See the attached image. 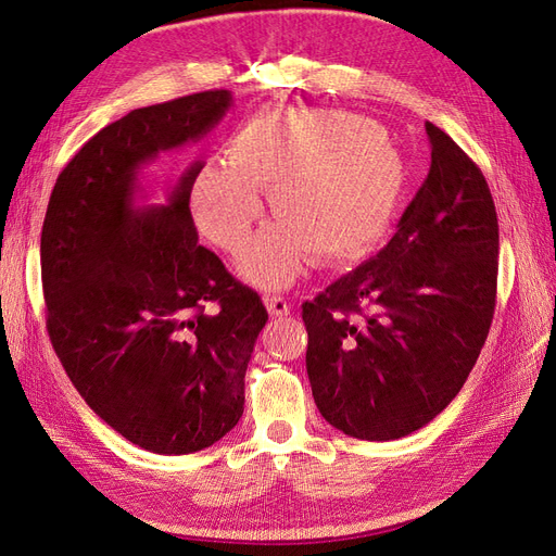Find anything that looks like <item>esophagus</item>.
<instances>
[{"mask_svg":"<svg viewBox=\"0 0 556 556\" xmlns=\"http://www.w3.org/2000/svg\"><path fill=\"white\" fill-rule=\"evenodd\" d=\"M264 304H266V311L271 313L274 317H285L290 313V304L280 294H266Z\"/></svg>","mask_w":556,"mask_h":556,"instance_id":"1","label":"esophagus"}]
</instances>
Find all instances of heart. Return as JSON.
<instances>
[{
	"instance_id": "obj_1",
	"label": "heart",
	"mask_w": 556,
	"mask_h": 556,
	"mask_svg": "<svg viewBox=\"0 0 556 556\" xmlns=\"http://www.w3.org/2000/svg\"><path fill=\"white\" fill-rule=\"evenodd\" d=\"M227 164L192 185L194 225L213 245L237 252L268 190L278 217L241 252L239 271L260 288H285L304 271L308 250L323 260L357 255L390 227L406 188L394 141L368 117L333 109L255 115L231 134Z\"/></svg>"
}]
</instances>
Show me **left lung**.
I'll list each match as a JSON object with an SVG mask.
<instances>
[{"instance_id":"obj_1","label":"left lung","mask_w":556,"mask_h":556,"mask_svg":"<svg viewBox=\"0 0 556 556\" xmlns=\"http://www.w3.org/2000/svg\"><path fill=\"white\" fill-rule=\"evenodd\" d=\"M425 129L429 176L390 243L301 306L317 410L362 441L401 439L445 410L494 317L492 192L443 129Z\"/></svg>"}]
</instances>
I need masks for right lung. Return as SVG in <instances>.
Masks as SVG:
<instances>
[{"label": "right lung", "mask_w": 556, "mask_h": 556, "mask_svg": "<svg viewBox=\"0 0 556 556\" xmlns=\"http://www.w3.org/2000/svg\"><path fill=\"white\" fill-rule=\"evenodd\" d=\"M208 90L127 113L64 166L41 229L46 327L88 406L134 445L199 452L243 415L245 368L268 313L199 245L192 162L164 204L143 166L197 143L231 109Z\"/></svg>", "instance_id": "right-lung-1"}]
</instances>
